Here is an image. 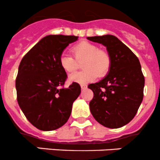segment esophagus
Segmentation results:
<instances>
[{"instance_id": "34e87169", "label": "esophagus", "mask_w": 160, "mask_h": 160, "mask_svg": "<svg viewBox=\"0 0 160 160\" xmlns=\"http://www.w3.org/2000/svg\"><path fill=\"white\" fill-rule=\"evenodd\" d=\"M87 88H88V86H87L86 85H81V88H82V90L86 89Z\"/></svg>"}]
</instances>
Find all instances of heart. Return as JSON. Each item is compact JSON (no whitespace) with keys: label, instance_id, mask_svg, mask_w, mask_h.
I'll return each instance as SVG.
<instances>
[{"label":"heart","instance_id":"b5f03b06","mask_svg":"<svg viewBox=\"0 0 160 160\" xmlns=\"http://www.w3.org/2000/svg\"><path fill=\"white\" fill-rule=\"evenodd\" d=\"M75 58L68 53H61L59 58L61 67L68 73H73L78 68L77 61H82V72L72 74L69 76L72 82L86 84L95 80L98 75H106L110 67V57L106 51L99 50L95 44L88 41H82L72 49Z\"/></svg>","mask_w":160,"mask_h":160}]
</instances>
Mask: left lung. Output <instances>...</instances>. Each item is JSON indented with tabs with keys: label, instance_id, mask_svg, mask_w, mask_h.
I'll list each match as a JSON object with an SVG mask.
<instances>
[{
	"label": "left lung",
	"instance_id": "8db88e82",
	"mask_svg": "<svg viewBox=\"0 0 160 160\" xmlns=\"http://www.w3.org/2000/svg\"><path fill=\"white\" fill-rule=\"evenodd\" d=\"M107 47L110 67L107 76L88 88L93 92L89 102L96 121L109 128H119L134 118L143 99L145 78L138 58L116 36L87 37Z\"/></svg>",
	"mask_w": 160,
	"mask_h": 160
}]
</instances>
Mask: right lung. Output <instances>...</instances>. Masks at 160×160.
Returning a JSON list of instances; mask_svg holds the SVG:
<instances>
[{"label": "right lung", "mask_w": 160, "mask_h": 160, "mask_svg": "<svg viewBox=\"0 0 160 160\" xmlns=\"http://www.w3.org/2000/svg\"><path fill=\"white\" fill-rule=\"evenodd\" d=\"M78 36L49 35L23 57L15 81L17 100L28 121L41 131L62 127L81 93L79 84L62 88L67 79L59 58Z\"/></svg>", "instance_id": "add662e5"}]
</instances>
